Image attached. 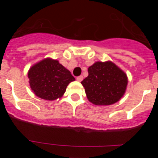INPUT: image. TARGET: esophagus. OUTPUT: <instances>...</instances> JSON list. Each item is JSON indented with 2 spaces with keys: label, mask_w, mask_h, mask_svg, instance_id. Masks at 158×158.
Returning a JSON list of instances; mask_svg holds the SVG:
<instances>
[{
  "label": "esophagus",
  "mask_w": 158,
  "mask_h": 158,
  "mask_svg": "<svg viewBox=\"0 0 158 158\" xmlns=\"http://www.w3.org/2000/svg\"><path fill=\"white\" fill-rule=\"evenodd\" d=\"M82 80H83V77L82 76H79L77 77V81H81Z\"/></svg>",
  "instance_id": "esophagus-1"
}]
</instances>
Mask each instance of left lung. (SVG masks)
<instances>
[{"mask_svg":"<svg viewBox=\"0 0 158 158\" xmlns=\"http://www.w3.org/2000/svg\"><path fill=\"white\" fill-rule=\"evenodd\" d=\"M89 76L81 81L89 101L95 105L115 104L126 92V73L111 61L96 62L88 69Z\"/></svg>","mask_w":158,"mask_h":158,"instance_id":"left-lung-1","label":"left lung"}]
</instances>
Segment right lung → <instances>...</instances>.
Here are the masks:
<instances>
[{"label":"right lung","mask_w":158,"mask_h":158,"mask_svg":"<svg viewBox=\"0 0 158 158\" xmlns=\"http://www.w3.org/2000/svg\"><path fill=\"white\" fill-rule=\"evenodd\" d=\"M31 89L46 100L61 98L70 82L74 81L70 71L56 59L47 58L34 64L27 72Z\"/></svg>","instance_id":"obj_1"}]
</instances>
